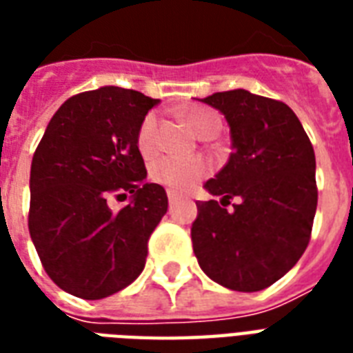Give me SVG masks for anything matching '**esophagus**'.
<instances>
[{
	"mask_svg": "<svg viewBox=\"0 0 353 353\" xmlns=\"http://www.w3.org/2000/svg\"><path fill=\"white\" fill-rule=\"evenodd\" d=\"M177 198H179V196H177L174 190H168V201H170V203H176Z\"/></svg>",
	"mask_w": 353,
	"mask_h": 353,
	"instance_id": "1",
	"label": "esophagus"
}]
</instances>
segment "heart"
I'll list each match as a JSON object with an SVG mask.
<instances>
[{"instance_id": "1", "label": "heart", "mask_w": 353, "mask_h": 353, "mask_svg": "<svg viewBox=\"0 0 353 353\" xmlns=\"http://www.w3.org/2000/svg\"><path fill=\"white\" fill-rule=\"evenodd\" d=\"M190 126L203 137L207 133H218L221 130V117L214 110L205 106H192L185 112ZM159 119L154 112L143 119L137 132V146L143 155H154L159 146ZM209 172V165L203 159H183L174 155H165L152 163L150 176L155 183L170 188L174 192H187Z\"/></svg>"}]
</instances>
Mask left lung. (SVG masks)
<instances>
[{
    "label": "left lung",
    "mask_w": 353,
    "mask_h": 353,
    "mask_svg": "<svg viewBox=\"0 0 353 353\" xmlns=\"http://www.w3.org/2000/svg\"><path fill=\"white\" fill-rule=\"evenodd\" d=\"M231 126L232 154L205 183L220 201H198L194 254L223 288L260 291L290 271L312 236L317 210L315 152L288 104L245 90L201 99ZM236 197L238 204L227 211Z\"/></svg>",
    "instance_id": "obj_1"
}]
</instances>
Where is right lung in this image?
<instances>
[{"label":"right lung","mask_w":353,"mask_h":353,"mask_svg":"<svg viewBox=\"0 0 353 353\" xmlns=\"http://www.w3.org/2000/svg\"><path fill=\"white\" fill-rule=\"evenodd\" d=\"M157 99L115 85L58 108L30 165L29 232L51 280L99 301L143 273L150 234L166 214L165 188L146 183L137 132ZM130 201L119 211L109 199Z\"/></svg>","instance_id":"right-lung-1"}]
</instances>
